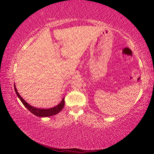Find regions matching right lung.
<instances>
[{
    "mask_svg": "<svg viewBox=\"0 0 154 154\" xmlns=\"http://www.w3.org/2000/svg\"><path fill=\"white\" fill-rule=\"evenodd\" d=\"M15 88V91L16 92V94L18 96V98L20 99V100L22 101V103H23L26 107L28 109V111H30L31 113H33L35 116H38V117H49L51 116H54V115H56L57 113H58L62 109H63L64 106V98L62 99V100L61 101V103L59 104L56 106H54L53 108L51 109H38V108H35L34 106H31L30 105L26 102V101L23 99L21 96L19 94V93L17 92V91L16 90V88H15V85H14Z\"/></svg>",
    "mask_w": 154,
    "mask_h": 154,
    "instance_id": "right-lung-1",
    "label": "right lung"
}]
</instances>
